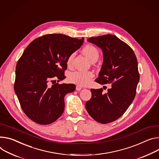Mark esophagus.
<instances>
[{"instance_id": "1", "label": "esophagus", "mask_w": 159, "mask_h": 159, "mask_svg": "<svg viewBox=\"0 0 159 159\" xmlns=\"http://www.w3.org/2000/svg\"><path fill=\"white\" fill-rule=\"evenodd\" d=\"M82 89V88L80 87V86H79V85H77V86H76V90H77V91H80Z\"/></svg>"}]
</instances>
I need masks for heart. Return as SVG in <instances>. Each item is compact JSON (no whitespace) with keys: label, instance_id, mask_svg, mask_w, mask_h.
<instances>
[{"label":"heart","instance_id":"1","mask_svg":"<svg viewBox=\"0 0 159 159\" xmlns=\"http://www.w3.org/2000/svg\"><path fill=\"white\" fill-rule=\"evenodd\" d=\"M82 52L87 57V58L91 62L94 60H97L99 57V52L93 46H85L82 49ZM74 57V53H72L68 56L66 60V64L68 66H70L72 65ZM93 77L94 74L92 71H75L69 74L68 79L71 83L75 84L79 86H86L89 84Z\"/></svg>","mask_w":159,"mask_h":159}]
</instances>
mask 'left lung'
I'll return each mask as SVG.
<instances>
[{
	"instance_id": "8db88e82",
	"label": "left lung",
	"mask_w": 159,
	"mask_h": 159,
	"mask_svg": "<svg viewBox=\"0 0 159 159\" xmlns=\"http://www.w3.org/2000/svg\"><path fill=\"white\" fill-rule=\"evenodd\" d=\"M88 41L99 47L103 55L95 81L108 84L110 88L105 94L102 88L91 89L92 97L85 108L96 121L108 124L120 117L134 99L139 80L138 61L133 50L115 35L91 37Z\"/></svg>"
}]
</instances>
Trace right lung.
<instances>
[{
	"mask_svg": "<svg viewBox=\"0 0 159 159\" xmlns=\"http://www.w3.org/2000/svg\"><path fill=\"white\" fill-rule=\"evenodd\" d=\"M83 42L84 37L49 34L35 39L25 49L16 65L14 91L22 110L34 122L48 125L62 115L65 96L74 92L75 85L57 83L49 86V81L54 77L65 79L68 56Z\"/></svg>",
	"mask_w": 159,
	"mask_h": 159,
	"instance_id": "obj_1",
	"label": "right lung"
}]
</instances>
